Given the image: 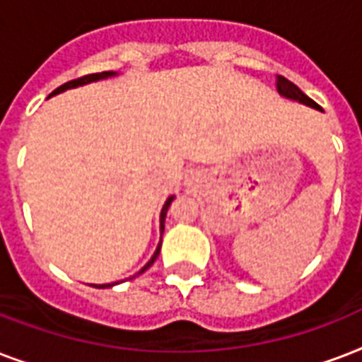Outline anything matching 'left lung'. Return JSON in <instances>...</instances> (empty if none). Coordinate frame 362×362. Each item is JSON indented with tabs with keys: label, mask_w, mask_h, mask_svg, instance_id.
<instances>
[{
	"label": "left lung",
	"mask_w": 362,
	"mask_h": 362,
	"mask_svg": "<svg viewBox=\"0 0 362 362\" xmlns=\"http://www.w3.org/2000/svg\"><path fill=\"white\" fill-rule=\"evenodd\" d=\"M276 86H277V92H279L281 96L291 98V100H296V102L304 103V105H310V107H313V109H321L317 103L313 102L312 98H308L306 94H304V92H302L300 88L295 85V83H291V81L285 79V77H281V75H277L276 77Z\"/></svg>",
	"instance_id": "8db88e82"
}]
</instances>
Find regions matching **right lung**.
Here are the masks:
<instances>
[{"instance_id":"right-lung-1","label":"right lung","mask_w":362,"mask_h":362,"mask_svg":"<svg viewBox=\"0 0 362 362\" xmlns=\"http://www.w3.org/2000/svg\"><path fill=\"white\" fill-rule=\"evenodd\" d=\"M111 75H115L113 71H102V74H90V75H83V77H79V79H74V81H67L66 85L58 86L50 96H54V94H60V92L67 90V88H75V86H81V85H86V83H92V81H100V79H105V77H111ZM173 196H170L166 200V204H164V207H162V213H160V230L164 232V219H166V213H168V207H170V204H172ZM158 253H160V243H158V247H156L155 255H153V259L147 262V264L143 266L141 270H139V274H143V272L147 270V268H151L153 266V262L156 260V257H158ZM94 287L98 288H105V287H113V283L111 285H94Z\"/></svg>"}]
</instances>
